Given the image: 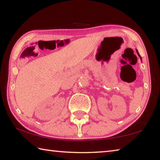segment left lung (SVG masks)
<instances>
[{
	"label": "left lung",
	"mask_w": 160,
	"mask_h": 160,
	"mask_svg": "<svg viewBox=\"0 0 160 160\" xmlns=\"http://www.w3.org/2000/svg\"><path fill=\"white\" fill-rule=\"evenodd\" d=\"M136 52H137L138 55V56L140 58V59H141V61H142V58H141V57H140V54H139V53H138V50H136Z\"/></svg>",
	"instance_id": "obj_1"
}]
</instances>
